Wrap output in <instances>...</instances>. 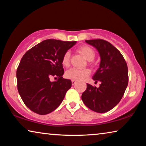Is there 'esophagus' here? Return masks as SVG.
I'll use <instances>...</instances> for the list:
<instances>
[{"label": "esophagus", "instance_id": "34e87169", "mask_svg": "<svg viewBox=\"0 0 146 146\" xmlns=\"http://www.w3.org/2000/svg\"><path fill=\"white\" fill-rule=\"evenodd\" d=\"M76 82L75 80H71V84H72V85H73H73H75V84H76Z\"/></svg>", "mask_w": 146, "mask_h": 146}]
</instances>
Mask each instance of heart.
Here are the masks:
<instances>
[{
	"label": "heart",
	"instance_id": "1",
	"mask_svg": "<svg viewBox=\"0 0 146 146\" xmlns=\"http://www.w3.org/2000/svg\"><path fill=\"white\" fill-rule=\"evenodd\" d=\"M78 51L81 55L84 56L86 60L90 61V64H92L91 60H93L95 57V51L91 47L88 45H82L78 47ZM62 64L65 67H68L70 64V53L67 51L64 54L62 58ZM91 71L88 69L84 70H78L75 68H71L68 70L66 73V78L73 80H83L90 76Z\"/></svg>",
	"mask_w": 146,
	"mask_h": 146
}]
</instances>
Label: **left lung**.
Returning a JSON list of instances; mask_svg holds the SVG:
<instances>
[{
	"instance_id": "1",
	"label": "left lung",
	"mask_w": 146,
	"mask_h": 146,
	"mask_svg": "<svg viewBox=\"0 0 146 146\" xmlns=\"http://www.w3.org/2000/svg\"><path fill=\"white\" fill-rule=\"evenodd\" d=\"M86 42L95 47L100 54V66L93 79L101 84L98 88L87 84L82 100L93 111L108 112L119 103L126 90L129 80L126 62L120 51L108 41L95 39Z\"/></svg>"
}]
</instances>
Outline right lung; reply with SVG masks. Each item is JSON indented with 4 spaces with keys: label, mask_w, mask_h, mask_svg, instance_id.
I'll list each match as a JSON object with an SVG mask.
<instances>
[{
    "label": "right lung",
    "mask_w": 146,
    "mask_h": 146,
    "mask_svg": "<svg viewBox=\"0 0 146 146\" xmlns=\"http://www.w3.org/2000/svg\"><path fill=\"white\" fill-rule=\"evenodd\" d=\"M76 41L48 39L26 51L17 70V89L22 100L32 111L46 115L57 108L71 87L63 78L64 54ZM58 79L51 82L49 78Z\"/></svg>",
    "instance_id": "obj_1"
}]
</instances>
